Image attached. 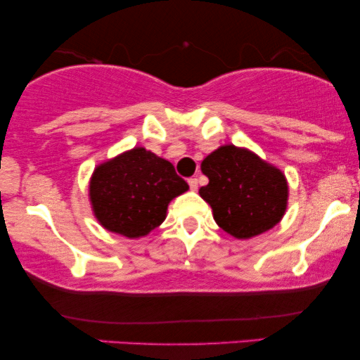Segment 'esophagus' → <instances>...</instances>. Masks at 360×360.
<instances>
[{
    "label": "esophagus",
    "instance_id": "esophagus-1",
    "mask_svg": "<svg viewBox=\"0 0 360 360\" xmlns=\"http://www.w3.org/2000/svg\"><path fill=\"white\" fill-rule=\"evenodd\" d=\"M188 185H190V188L193 190V191L198 190V180H196V179H190L188 180Z\"/></svg>",
    "mask_w": 360,
    "mask_h": 360
}]
</instances>
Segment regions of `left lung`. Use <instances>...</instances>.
<instances>
[{
	"label": "left lung",
	"mask_w": 360,
	"mask_h": 360,
	"mask_svg": "<svg viewBox=\"0 0 360 360\" xmlns=\"http://www.w3.org/2000/svg\"><path fill=\"white\" fill-rule=\"evenodd\" d=\"M208 185L200 195L213 208L216 224L238 239L265 233L287 210L285 175L248 149L223 146L201 162Z\"/></svg>",
	"instance_id": "1"
}]
</instances>
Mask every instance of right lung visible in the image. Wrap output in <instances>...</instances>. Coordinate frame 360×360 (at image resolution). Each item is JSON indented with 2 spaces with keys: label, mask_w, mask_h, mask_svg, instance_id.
<instances>
[{
  "label": "right lung",
  "mask_w": 360,
  "mask_h": 360,
  "mask_svg": "<svg viewBox=\"0 0 360 360\" xmlns=\"http://www.w3.org/2000/svg\"><path fill=\"white\" fill-rule=\"evenodd\" d=\"M186 190L188 184L169 160L136 147L96 167L90 200L103 228L141 238L162 224L167 206Z\"/></svg>",
  "instance_id": "obj_1"
}]
</instances>
